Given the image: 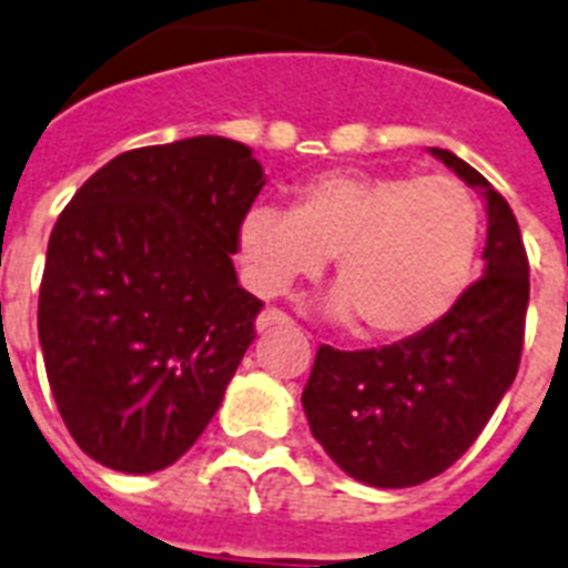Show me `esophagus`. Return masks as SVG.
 Segmentation results:
<instances>
[{"label": "esophagus", "mask_w": 568, "mask_h": 568, "mask_svg": "<svg viewBox=\"0 0 568 568\" xmlns=\"http://www.w3.org/2000/svg\"><path fill=\"white\" fill-rule=\"evenodd\" d=\"M292 324V317L280 312V308H265L260 317H256V329L260 332H268L271 326H288Z\"/></svg>", "instance_id": "1"}]
</instances>
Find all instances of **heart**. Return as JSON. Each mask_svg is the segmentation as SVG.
<instances>
[{
	"mask_svg": "<svg viewBox=\"0 0 568 568\" xmlns=\"http://www.w3.org/2000/svg\"><path fill=\"white\" fill-rule=\"evenodd\" d=\"M478 227L476 197L455 178L326 172L297 189L288 212H247L239 253L247 283L268 297L335 256L332 315L358 321L364 338H408L467 288Z\"/></svg>",
	"mask_w": 568,
	"mask_h": 568,
	"instance_id": "b5f03b06",
	"label": "heart"
}]
</instances>
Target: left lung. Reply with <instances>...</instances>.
I'll list each match as a JSON object with an SVG mask.
<instances>
[{
    "label": "left lung",
    "instance_id": "obj_1",
    "mask_svg": "<svg viewBox=\"0 0 568 568\" xmlns=\"http://www.w3.org/2000/svg\"><path fill=\"white\" fill-rule=\"evenodd\" d=\"M484 189V276L437 324L379 349H317L303 388L312 435L335 464L371 487H414L476 444L514 385L528 312V253L508 201L446 149H432Z\"/></svg>",
    "mask_w": 568,
    "mask_h": 568
}]
</instances>
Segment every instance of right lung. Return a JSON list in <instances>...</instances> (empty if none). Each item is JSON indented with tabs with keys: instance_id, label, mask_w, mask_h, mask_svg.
I'll return each mask as SVG.
<instances>
[{
	"instance_id": "add662e5",
	"label": "right lung",
	"mask_w": 568,
	"mask_h": 568,
	"mask_svg": "<svg viewBox=\"0 0 568 568\" xmlns=\"http://www.w3.org/2000/svg\"><path fill=\"white\" fill-rule=\"evenodd\" d=\"M262 186L247 145L192 136L113 156L60 212L37 332L92 460L156 473L215 417L265 306L230 260Z\"/></svg>"
}]
</instances>
